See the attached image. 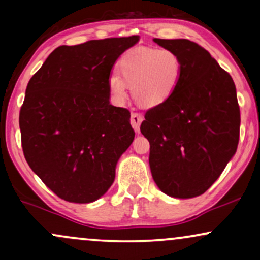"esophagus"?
I'll return each mask as SVG.
<instances>
[{
    "instance_id": "34e87169",
    "label": "esophagus",
    "mask_w": 260,
    "mask_h": 260,
    "mask_svg": "<svg viewBox=\"0 0 260 260\" xmlns=\"http://www.w3.org/2000/svg\"><path fill=\"white\" fill-rule=\"evenodd\" d=\"M142 121H143L142 115H139V113L137 112H132V115H131V124H132V127L134 128L136 132H139V127H140V123H142Z\"/></svg>"
}]
</instances>
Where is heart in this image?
Instances as JSON below:
<instances>
[{"label":"heart","instance_id":"obj_1","mask_svg":"<svg viewBox=\"0 0 260 260\" xmlns=\"http://www.w3.org/2000/svg\"><path fill=\"white\" fill-rule=\"evenodd\" d=\"M117 73L109 77L110 94L118 103L127 98V85L132 88L134 100L143 107L166 103L180 85L183 62L169 47H138L121 56Z\"/></svg>","mask_w":260,"mask_h":260}]
</instances>
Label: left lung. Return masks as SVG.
Segmentation results:
<instances>
[{"label":"left lung","mask_w":260,"mask_h":260,"mask_svg":"<svg viewBox=\"0 0 260 260\" xmlns=\"http://www.w3.org/2000/svg\"><path fill=\"white\" fill-rule=\"evenodd\" d=\"M183 62L177 90L149 109L140 132L150 143L155 183L174 198H193L210 188L237 150L240 106L231 76L198 44L154 39Z\"/></svg>","instance_id":"8db88e82"}]
</instances>
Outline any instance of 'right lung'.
Returning <instances> with one entry per match:
<instances>
[{"instance_id":"add662e5","label":"right lung","mask_w":260,"mask_h":260,"mask_svg":"<svg viewBox=\"0 0 260 260\" xmlns=\"http://www.w3.org/2000/svg\"><path fill=\"white\" fill-rule=\"evenodd\" d=\"M138 35L62 45L29 80L19 112L25 160L61 199L91 203L115 180L134 139L131 112L110 104L116 59Z\"/></svg>"}]
</instances>
